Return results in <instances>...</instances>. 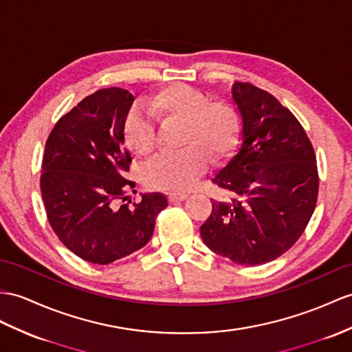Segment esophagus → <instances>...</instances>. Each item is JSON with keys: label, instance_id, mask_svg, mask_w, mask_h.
I'll list each match as a JSON object with an SVG mask.
<instances>
[{"label": "esophagus", "instance_id": "obj_1", "mask_svg": "<svg viewBox=\"0 0 352 352\" xmlns=\"http://www.w3.org/2000/svg\"><path fill=\"white\" fill-rule=\"evenodd\" d=\"M186 194L185 192H170L168 194V201L170 203H175V201H182L186 199Z\"/></svg>", "mask_w": 352, "mask_h": 352}]
</instances>
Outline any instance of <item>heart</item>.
<instances>
[{
  "mask_svg": "<svg viewBox=\"0 0 352 352\" xmlns=\"http://www.w3.org/2000/svg\"><path fill=\"white\" fill-rule=\"evenodd\" d=\"M161 126H179L171 155L155 160L144 170V184L153 190L184 191L199 177L208 160L212 164L231 155L241 135V119L233 104L213 100L185 83H171L144 104ZM126 148L142 158L157 146L155 126L144 116L131 113L124 125Z\"/></svg>",
  "mask_w": 352,
  "mask_h": 352,
  "instance_id": "obj_1",
  "label": "heart"
}]
</instances>
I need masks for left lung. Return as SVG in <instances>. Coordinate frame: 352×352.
<instances>
[{
	"label": "left lung",
	"instance_id": "left-lung-1",
	"mask_svg": "<svg viewBox=\"0 0 352 352\" xmlns=\"http://www.w3.org/2000/svg\"><path fill=\"white\" fill-rule=\"evenodd\" d=\"M233 98L243 118V143L212 179L231 199L212 200L200 234L230 261L260 265L287 252L309 224L318 167L305 128L270 92L236 82Z\"/></svg>",
	"mask_w": 352,
	"mask_h": 352
}]
</instances>
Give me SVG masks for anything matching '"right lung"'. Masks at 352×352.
<instances>
[{
    "label": "right lung",
    "instance_id": "1",
    "mask_svg": "<svg viewBox=\"0 0 352 352\" xmlns=\"http://www.w3.org/2000/svg\"><path fill=\"white\" fill-rule=\"evenodd\" d=\"M134 97L122 88L98 89L58 119L41 161L40 191L50 227L79 258L110 264L149 242L167 208L162 194L125 200L131 155L124 125Z\"/></svg>",
    "mask_w": 352,
    "mask_h": 352
}]
</instances>
